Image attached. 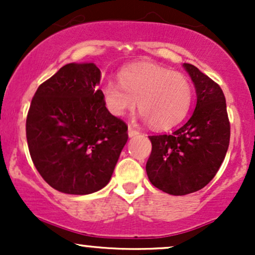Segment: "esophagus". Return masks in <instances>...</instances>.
<instances>
[{"instance_id":"esophagus-1","label":"esophagus","mask_w":255,"mask_h":255,"mask_svg":"<svg viewBox=\"0 0 255 255\" xmlns=\"http://www.w3.org/2000/svg\"><path fill=\"white\" fill-rule=\"evenodd\" d=\"M137 134H139V130L135 129L133 126H129V127H128V135H129V137L135 136V135H137Z\"/></svg>"}]
</instances>
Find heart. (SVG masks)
<instances>
[{"mask_svg":"<svg viewBox=\"0 0 255 255\" xmlns=\"http://www.w3.org/2000/svg\"><path fill=\"white\" fill-rule=\"evenodd\" d=\"M119 83L102 89L108 111L124 116L135 108L136 101L142 118L151 127L166 129L177 125L191 108L193 90L187 77L178 72L139 63L119 73Z\"/></svg>","mask_w":255,"mask_h":255,"instance_id":"obj_1","label":"heart"}]
</instances>
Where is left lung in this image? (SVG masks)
Here are the masks:
<instances>
[{
  "label": "left lung",
  "mask_w": 255,
  "mask_h": 255,
  "mask_svg": "<svg viewBox=\"0 0 255 255\" xmlns=\"http://www.w3.org/2000/svg\"><path fill=\"white\" fill-rule=\"evenodd\" d=\"M183 67L195 86V110L171 134L148 136L152 151L146 163L150 182L171 195L204 188L217 174L230 140L223 91L195 66L183 63Z\"/></svg>",
  "instance_id": "obj_1"
}]
</instances>
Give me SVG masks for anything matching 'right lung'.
Returning a JSON list of instances; mask_svg holds the SVG:
<instances>
[{
  "instance_id": "1",
  "label": "right lung",
  "mask_w": 255,
  "mask_h": 255,
  "mask_svg": "<svg viewBox=\"0 0 255 255\" xmlns=\"http://www.w3.org/2000/svg\"><path fill=\"white\" fill-rule=\"evenodd\" d=\"M95 63H68L40 85L26 119L34 166L46 183L85 195L109 183L128 140L127 125L105 107Z\"/></svg>"
}]
</instances>
